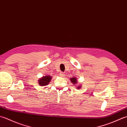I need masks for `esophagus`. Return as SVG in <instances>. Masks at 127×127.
Segmentation results:
<instances>
[{"label":"esophagus","mask_w":127,"mask_h":127,"mask_svg":"<svg viewBox=\"0 0 127 127\" xmlns=\"http://www.w3.org/2000/svg\"><path fill=\"white\" fill-rule=\"evenodd\" d=\"M59 75H60L61 77H64L65 76V74L63 72H61L60 73H59Z\"/></svg>","instance_id":"esophagus-1"}]
</instances>
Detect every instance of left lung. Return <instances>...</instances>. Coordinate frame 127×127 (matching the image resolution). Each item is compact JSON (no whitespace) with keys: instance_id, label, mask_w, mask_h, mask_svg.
Here are the masks:
<instances>
[{"instance_id":"1","label":"left lung","mask_w":127,"mask_h":127,"mask_svg":"<svg viewBox=\"0 0 127 127\" xmlns=\"http://www.w3.org/2000/svg\"><path fill=\"white\" fill-rule=\"evenodd\" d=\"M70 80L71 81V83H72V84L74 85V86L75 85H77V84H79V83L77 82V78L76 77H71V78H70ZM76 86H77L76 88L77 89H80V88H82L81 87V85H76Z\"/></svg>"}]
</instances>
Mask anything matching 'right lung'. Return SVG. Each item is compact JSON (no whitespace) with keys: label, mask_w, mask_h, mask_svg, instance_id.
Segmentation results:
<instances>
[{"label":"right lung","mask_w":127,"mask_h":127,"mask_svg":"<svg viewBox=\"0 0 127 127\" xmlns=\"http://www.w3.org/2000/svg\"><path fill=\"white\" fill-rule=\"evenodd\" d=\"M51 79H52V77L50 75H45L39 79V85L40 86H45L48 85V83L50 82Z\"/></svg>","instance_id":"obj_1"}]
</instances>
